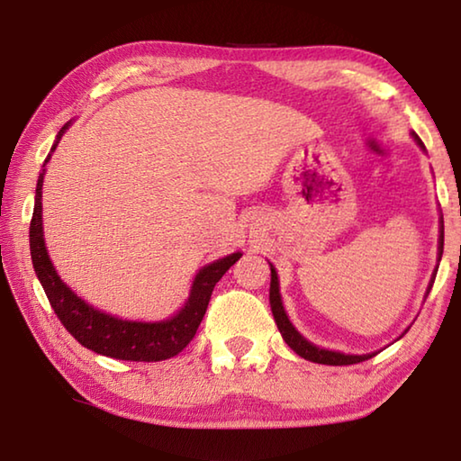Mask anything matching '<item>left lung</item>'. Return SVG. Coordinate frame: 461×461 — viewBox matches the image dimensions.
Instances as JSON below:
<instances>
[{
  "label": "left lung",
  "instance_id": "obj_1",
  "mask_svg": "<svg viewBox=\"0 0 461 461\" xmlns=\"http://www.w3.org/2000/svg\"><path fill=\"white\" fill-rule=\"evenodd\" d=\"M415 143L420 145L425 150V145L421 143V139L413 132ZM443 254V215H439V241H438V258L441 259ZM270 272H272V280H270V306H272V314L274 321L278 324V330L282 334V339L286 340V345L294 350L298 357L306 358V361L312 363H321V365H332V366H340V365H355V363H363L366 358L375 357L376 353L371 355H345V353H337V350H326V348H318L312 342H308L303 334H300L292 322L288 321L286 311L282 306V296H280V282H278V274H276V267L270 264ZM435 274H438V267H435L433 278L428 286V292L425 296L429 294V290L435 282ZM407 332V330H405Z\"/></svg>",
  "mask_w": 461,
  "mask_h": 461
}]
</instances>
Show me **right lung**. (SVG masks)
Here are the masks:
<instances>
[{"mask_svg":"<svg viewBox=\"0 0 461 461\" xmlns=\"http://www.w3.org/2000/svg\"><path fill=\"white\" fill-rule=\"evenodd\" d=\"M68 127L70 122L64 124L62 131L58 132L56 143L52 145L50 153H54V149L60 143V139ZM41 185H44V171L38 177L36 202H33V215L30 223L32 264L41 288H44L50 304H52L56 316L60 318L64 329L82 347L95 350L98 355L119 358V361L153 363L179 355L194 340L199 324H202L205 316L215 284L238 262L241 254H230L203 266L195 276L185 306L175 316L161 322L122 321V318L96 311L95 306H90L80 296L74 294L60 280L54 264L50 262L44 244V228H41Z\"/></svg>","mask_w":461,"mask_h":461,"instance_id":"1","label":"right lung"}]
</instances>
